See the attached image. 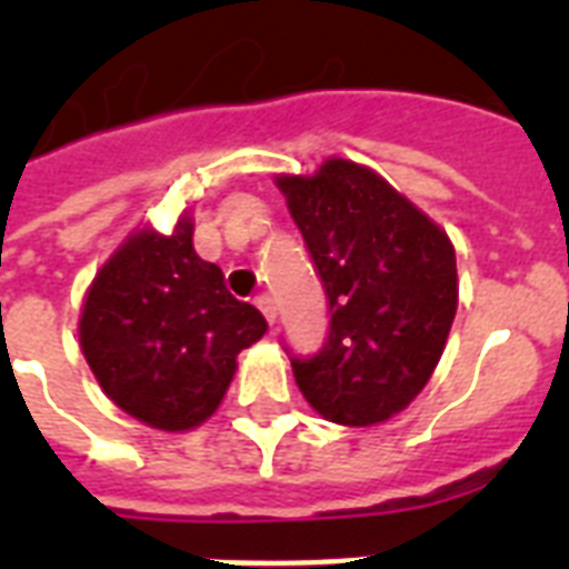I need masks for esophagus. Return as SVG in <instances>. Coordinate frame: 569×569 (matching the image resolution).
I'll return each mask as SVG.
<instances>
[{
  "instance_id": "1",
  "label": "esophagus",
  "mask_w": 569,
  "mask_h": 569,
  "mask_svg": "<svg viewBox=\"0 0 569 569\" xmlns=\"http://www.w3.org/2000/svg\"><path fill=\"white\" fill-rule=\"evenodd\" d=\"M257 307H259V310H262V316H266V319H268V325L274 328V325H277V307H274V301H271V295H266V292L259 295Z\"/></svg>"
}]
</instances>
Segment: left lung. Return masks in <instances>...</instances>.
Wrapping results in <instances>:
<instances>
[{
    "label": "left lung",
    "instance_id": "8db88e82",
    "mask_svg": "<svg viewBox=\"0 0 569 569\" xmlns=\"http://www.w3.org/2000/svg\"><path fill=\"white\" fill-rule=\"evenodd\" d=\"M330 303L319 355L295 360L298 389L328 422L369 428L431 380L458 312L455 244L440 223L360 162L330 156L277 173Z\"/></svg>",
    "mask_w": 569,
    "mask_h": 569
}]
</instances>
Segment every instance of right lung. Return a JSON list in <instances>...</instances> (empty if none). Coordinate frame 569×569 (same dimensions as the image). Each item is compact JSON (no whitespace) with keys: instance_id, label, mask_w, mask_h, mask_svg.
<instances>
[{"instance_id":"1","label":"right lung","mask_w":569,"mask_h":569,"mask_svg":"<svg viewBox=\"0 0 569 569\" xmlns=\"http://www.w3.org/2000/svg\"><path fill=\"white\" fill-rule=\"evenodd\" d=\"M257 307L236 301L223 271L197 257L194 218L171 232L144 223L93 274L79 348L114 405L156 431L182 433L221 407L236 357L266 337Z\"/></svg>"}]
</instances>
